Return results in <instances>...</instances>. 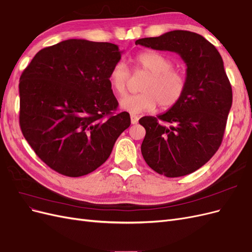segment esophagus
Here are the masks:
<instances>
[{
	"instance_id": "obj_1",
	"label": "esophagus",
	"mask_w": 252,
	"mask_h": 252,
	"mask_svg": "<svg viewBox=\"0 0 252 252\" xmlns=\"http://www.w3.org/2000/svg\"><path fill=\"white\" fill-rule=\"evenodd\" d=\"M130 120H131V124H136L139 122V117L134 116V114H131Z\"/></svg>"
}]
</instances>
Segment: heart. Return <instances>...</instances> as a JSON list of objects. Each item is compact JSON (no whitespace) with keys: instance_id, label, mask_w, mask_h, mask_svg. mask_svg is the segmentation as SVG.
Returning <instances> with one entry per match:
<instances>
[{"instance_id":"1","label":"heart","mask_w":252,"mask_h":252,"mask_svg":"<svg viewBox=\"0 0 252 252\" xmlns=\"http://www.w3.org/2000/svg\"><path fill=\"white\" fill-rule=\"evenodd\" d=\"M134 69L148 73L138 94L124 96L120 101V107L129 113L138 114L154 110L157 105L167 110L177 105L185 94L187 81L181 71L173 69V63L164 55L157 51H143L133 59ZM130 78L126 65L122 62L112 67L109 73V84L119 95L126 94Z\"/></svg>"}]
</instances>
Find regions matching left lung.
<instances>
[{
  "mask_svg": "<svg viewBox=\"0 0 252 252\" xmlns=\"http://www.w3.org/2000/svg\"><path fill=\"white\" fill-rule=\"evenodd\" d=\"M136 45L172 51L184 61L187 86L182 100L162 114L143 117L145 162L168 178L192 173L207 163L223 140L232 89L218 49L201 34L173 30Z\"/></svg>",
  "mask_w": 252,
  "mask_h": 252,
  "instance_id": "obj_1",
  "label": "left lung"
}]
</instances>
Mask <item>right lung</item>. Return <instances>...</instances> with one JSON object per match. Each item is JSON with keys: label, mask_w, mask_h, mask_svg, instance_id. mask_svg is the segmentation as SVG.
I'll use <instances>...</instances> for the list:
<instances>
[{"label": "right lung", "mask_w": 252, "mask_h": 252, "mask_svg": "<svg viewBox=\"0 0 252 252\" xmlns=\"http://www.w3.org/2000/svg\"><path fill=\"white\" fill-rule=\"evenodd\" d=\"M122 51L112 43L70 39L36 53L20 84V126L51 169L82 177L106 162L130 126L109 84Z\"/></svg>", "instance_id": "1"}]
</instances>
